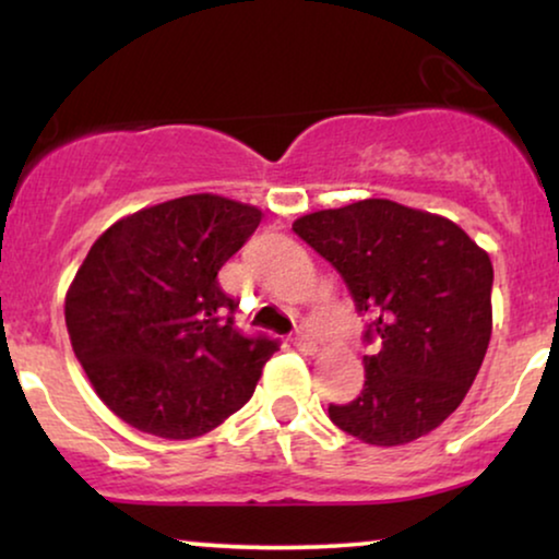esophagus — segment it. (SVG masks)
<instances>
[{"label":"esophagus","mask_w":559,"mask_h":559,"mask_svg":"<svg viewBox=\"0 0 559 559\" xmlns=\"http://www.w3.org/2000/svg\"><path fill=\"white\" fill-rule=\"evenodd\" d=\"M289 341H293V346L300 348V350H316V346H318L316 338H312L308 331H295L293 338H289Z\"/></svg>","instance_id":"34e87169"}]
</instances>
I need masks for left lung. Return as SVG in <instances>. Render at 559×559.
I'll return each instance as SVG.
<instances>
[{
	"label": "left lung",
	"instance_id": "obj_1",
	"mask_svg": "<svg viewBox=\"0 0 559 559\" xmlns=\"http://www.w3.org/2000/svg\"><path fill=\"white\" fill-rule=\"evenodd\" d=\"M293 231L346 282L364 341L366 381L331 404L343 432L404 445L453 415L491 341V259L453 221L369 198L297 218Z\"/></svg>",
	"mask_w": 559,
	"mask_h": 559
}]
</instances>
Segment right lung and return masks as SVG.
Listing matches in <instances>:
<instances>
[{"label":"right lung","mask_w":559,"mask_h":559,"mask_svg":"<svg viewBox=\"0 0 559 559\" xmlns=\"http://www.w3.org/2000/svg\"><path fill=\"white\" fill-rule=\"evenodd\" d=\"M262 211L201 193L136 211L98 236L66 295L73 354L96 394L165 440L211 432L251 400L280 338L243 335L218 270Z\"/></svg>","instance_id":"add662e5"}]
</instances>
